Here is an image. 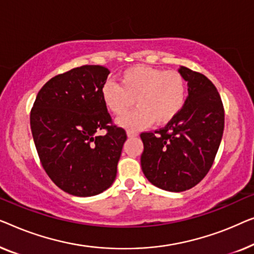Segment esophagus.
I'll return each instance as SVG.
<instances>
[{
	"instance_id": "obj_1",
	"label": "esophagus",
	"mask_w": 254,
	"mask_h": 254,
	"mask_svg": "<svg viewBox=\"0 0 254 254\" xmlns=\"http://www.w3.org/2000/svg\"><path fill=\"white\" fill-rule=\"evenodd\" d=\"M127 137H128V138H134V137H137V135H138L137 132H134V131H131V130H127Z\"/></svg>"
}]
</instances>
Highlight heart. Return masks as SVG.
<instances>
[{
	"instance_id": "obj_1",
	"label": "heart",
	"mask_w": 254,
	"mask_h": 254,
	"mask_svg": "<svg viewBox=\"0 0 254 254\" xmlns=\"http://www.w3.org/2000/svg\"><path fill=\"white\" fill-rule=\"evenodd\" d=\"M120 85L108 81L102 86L103 105L113 115L122 116L121 127L135 130L154 123L166 126L178 116L187 101L188 83L178 71L148 65L130 66L120 73Z\"/></svg>"
}]
</instances>
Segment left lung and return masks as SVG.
I'll return each instance as SVG.
<instances>
[{
    "label": "left lung",
    "mask_w": 254,
    "mask_h": 254,
    "mask_svg": "<svg viewBox=\"0 0 254 254\" xmlns=\"http://www.w3.org/2000/svg\"><path fill=\"white\" fill-rule=\"evenodd\" d=\"M188 81L189 96L178 116L154 132H142V173L153 185L187 191L208 173L224 128V109L216 87L202 73L178 70Z\"/></svg>",
    "instance_id": "8db88e82"
}]
</instances>
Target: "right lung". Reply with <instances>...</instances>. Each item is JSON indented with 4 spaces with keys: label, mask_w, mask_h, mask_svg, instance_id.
<instances>
[{
    "label": "right lung",
    "mask_w": 254,
    "mask_h": 254,
    "mask_svg": "<svg viewBox=\"0 0 254 254\" xmlns=\"http://www.w3.org/2000/svg\"><path fill=\"white\" fill-rule=\"evenodd\" d=\"M109 70L83 65L48 80L35 99L30 122L39 159L66 193L91 197L114 183L127 132L114 126L101 98ZM106 130L105 136L96 134Z\"/></svg>",
    "instance_id": "add662e5"
}]
</instances>
